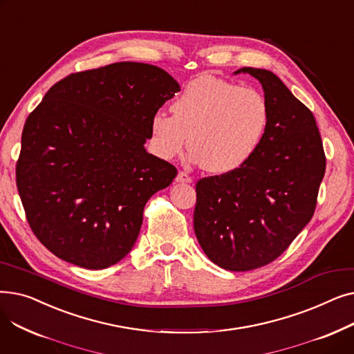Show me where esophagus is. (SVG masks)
Returning a JSON list of instances; mask_svg holds the SVG:
<instances>
[{
    "label": "esophagus",
    "instance_id": "esophagus-1",
    "mask_svg": "<svg viewBox=\"0 0 354 354\" xmlns=\"http://www.w3.org/2000/svg\"><path fill=\"white\" fill-rule=\"evenodd\" d=\"M178 183H192V178L189 175H187L185 172H179L176 179H175Z\"/></svg>",
    "mask_w": 354,
    "mask_h": 354
}]
</instances>
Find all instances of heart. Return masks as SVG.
I'll return each instance as SVG.
<instances>
[{
    "mask_svg": "<svg viewBox=\"0 0 354 354\" xmlns=\"http://www.w3.org/2000/svg\"><path fill=\"white\" fill-rule=\"evenodd\" d=\"M172 111H156L151 119L155 153L174 159L189 142L188 159L216 175L244 167L270 124V106L263 93L214 76L188 83Z\"/></svg>",
    "mask_w": 354,
    "mask_h": 354,
    "instance_id": "obj_1",
    "label": "heart"
}]
</instances>
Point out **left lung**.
Masks as SVG:
<instances>
[{"instance_id": "8db88e82", "label": "left lung", "mask_w": 354, "mask_h": 354, "mask_svg": "<svg viewBox=\"0 0 354 354\" xmlns=\"http://www.w3.org/2000/svg\"><path fill=\"white\" fill-rule=\"evenodd\" d=\"M263 86L270 124L241 169L196 183L194 230L203 252L230 271H250L280 257L308 224L326 172L311 111L266 68L243 67Z\"/></svg>"}]
</instances>
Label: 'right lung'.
<instances>
[{
    "label": "right lung",
    "mask_w": 354,
    "mask_h": 354,
    "mask_svg": "<svg viewBox=\"0 0 354 354\" xmlns=\"http://www.w3.org/2000/svg\"><path fill=\"white\" fill-rule=\"evenodd\" d=\"M179 90L158 66L122 62L70 74L27 118L17 188L55 257L103 270L133 248L146 202L178 175L145 143L152 116Z\"/></svg>",
    "instance_id": "add662e5"
}]
</instances>
